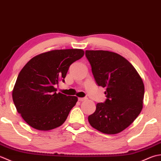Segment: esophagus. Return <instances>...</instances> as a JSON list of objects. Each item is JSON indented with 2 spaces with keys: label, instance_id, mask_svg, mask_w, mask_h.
<instances>
[{
  "label": "esophagus",
  "instance_id": "obj_1",
  "mask_svg": "<svg viewBox=\"0 0 161 161\" xmlns=\"http://www.w3.org/2000/svg\"><path fill=\"white\" fill-rule=\"evenodd\" d=\"M85 99V98H80V97L78 98V101H84Z\"/></svg>",
  "mask_w": 161,
  "mask_h": 161
}]
</instances>
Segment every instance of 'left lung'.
<instances>
[{"mask_svg":"<svg viewBox=\"0 0 161 161\" xmlns=\"http://www.w3.org/2000/svg\"><path fill=\"white\" fill-rule=\"evenodd\" d=\"M94 79L106 88L104 103L88 117L101 133L117 134L130 126L142 109L145 86L134 67L122 55L108 51H85Z\"/></svg>","mask_w":161,"mask_h":161,"instance_id":"left-lung-1","label":"left lung"}]
</instances>
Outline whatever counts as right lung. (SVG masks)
Instances as JSON below:
<instances>
[{"instance_id": "1", "label": "right lung", "mask_w": 161, "mask_h": 161, "mask_svg": "<svg viewBox=\"0 0 161 161\" xmlns=\"http://www.w3.org/2000/svg\"><path fill=\"white\" fill-rule=\"evenodd\" d=\"M84 55L82 49L53 50L36 55L19 72L12 90L17 112L31 127L48 130L60 126L78 98L57 93L55 85L70 65Z\"/></svg>"}]
</instances>
